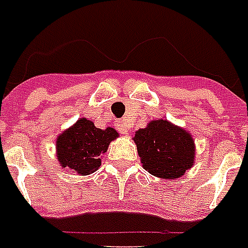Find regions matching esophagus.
<instances>
[{"label":"esophagus","mask_w":248,"mask_h":248,"mask_svg":"<svg viewBox=\"0 0 248 248\" xmlns=\"http://www.w3.org/2000/svg\"><path fill=\"white\" fill-rule=\"evenodd\" d=\"M117 130L120 131L121 134H128V132H130V127H128L124 121H118Z\"/></svg>","instance_id":"1"}]
</instances>
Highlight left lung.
Returning <instances> with one entry per match:
<instances>
[{"instance_id":"left-lung-1","label":"left lung","mask_w":248,"mask_h":248,"mask_svg":"<svg viewBox=\"0 0 248 248\" xmlns=\"http://www.w3.org/2000/svg\"><path fill=\"white\" fill-rule=\"evenodd\" d=\"M134 141L143 167L160 179H179L195 157L192 137L166 120H155L135 132Z\"/></svg>"}]
</instances>
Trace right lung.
<instances>
[{
    "instance_id": "add662e5",
    "label": "right lung",
    "mask_w": 248,
    "mask_h": 248,
    "mask_svg": "<svg viewBox=\"0 0 248 248\" xmlns=\"http://www.w3.org/2000/svg\"><path fill=\"white\" fill-rule=\"evenodd\" d=\"M117 135L114 128L100 130L92 121L81 118L57 138L58 162L78 174H91L100 167V157Z\"/></svg>"
}]
</instances>
